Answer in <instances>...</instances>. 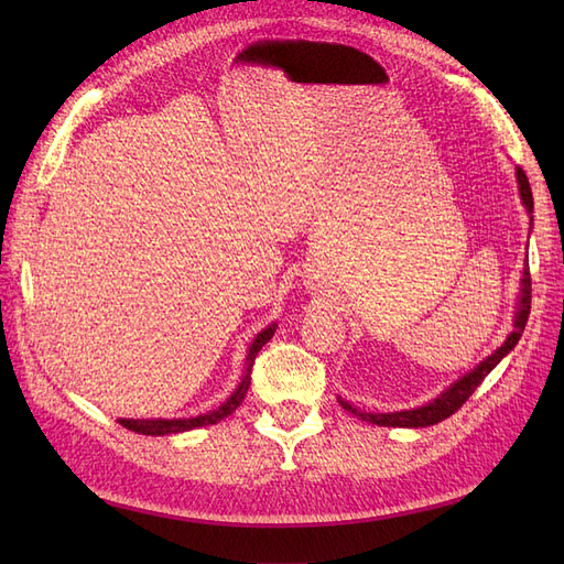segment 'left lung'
Returning a JSON list of instances; mask_svg holds the SVG:
<instances>
[{
    "label": "left lung",
    "instance_id": "1",
    "mask_svg": "<svg viewBox=\"0 0 564 564\" xmlns=\"http://www.w3.org/2000/svg\"><path fill=\"white\" fill-rule=\"evenodd\" d=\"M516 178H518V191H520V199L524 204V209L529 214V220L534 224V197H532V187H529V181L524 176V172L520 166H516ZM532 278H529V263H524L522 268V280H520V294H518V303H516V315H513V332L506 336L503 344L494 350L491 355H487L485 360L473 367L470 371H466L464 377L456 379L452 386H447L440 395L431 402H425L421 406L414 409H400V412H390V414H371V412H360V409L352 406L350 402H346L344 398H338V404L346 409V412L360 416L362 421H369L373 425H386V429H425V425H435L440 421H445L447 416H452L454 412H458V406L464 404L475 388L485 381L487 373L497 367L503 357L518 346V340L524 332V324L529 317V308H532Z\"/></svg>",
    "mask_w": 564,
    "mask_h": 564
}]
</instances>
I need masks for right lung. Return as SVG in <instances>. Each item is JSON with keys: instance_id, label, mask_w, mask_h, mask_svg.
<instances>
[{"instance_id": "add662e5", "label": "right lung", "mask_w": 564, "mask_h": 564, "mask_svg": "<svg viewBox=\"0 0 564 564\" xmlns=\"http://www.w3.org/2000/svg\"><path fill=\"white\" fill-rule=\"evenodd\" d=\"M275 329H278V324L272 322V324H268L263 332L256 334V338L251 340V346H249V352H247L245 377H242L240 386L232 390V395L224 404H220L218 409H212V412L199 414V416H187V419H117V421L122 423L124 429H129L133 433H141V435H174V433H185V431H193V429H202V425H214L220 419L230 416L235 409L242 404V400L247 395L249 383H251V367H253L256 355H259V350L272 338Z\"/></svg>"}]
</instances>
